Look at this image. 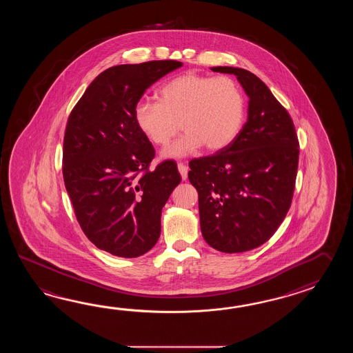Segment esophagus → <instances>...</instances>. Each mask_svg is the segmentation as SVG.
Wrapping results in <instances>:
<instances>
[{"mask_svg":"<svg viewBox=\"0 0 353 353\" xmlns=\"http://www.w3.org/2000/svg\"><path fill=\"white\" fill-rule=\"evenodd\" d=\"M178 170H179L180 175H181V179L187 180L188 178V166L185 164H183V163H179L178 164Z\"/></svg>","mask_w":353,"mask_h":353,"instance_id":"esophagus-1","label":"esophagus"}]
</instances>
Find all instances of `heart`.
<instances>
[{
  "mask_svg": "<svg viewBox=\"0 0 353 353\" xmlns=\"http://www.w3.org/2000/svg\"><path fill=\"white\" fill-rule=\"evenodd\" d=\"M245 111L242 90L231 78L187 73L165 83L159 101H139L134 119L140 132L160 146H165L181 125L185 134L161 151L163 158L179 159L203 145L208 151L227 148L240 134Z\"/></svg>",
  "mask_w": 353,
  "mask_h": 353,
  "instance_id": "heart-1",
  "label": "heart"
}]
</instances>
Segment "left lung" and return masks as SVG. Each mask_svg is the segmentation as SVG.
<instances>
[{
    "instance_id": "left-lung-1",
    "label": "left lung",
    "mask_w": 353,
    "mask_h": 353,
    "mask_svg": "<svg viewBox=\"0 0 353 353\" xmlns=\"http://www.w3.org/2000/svg\"><path fill=\"white\" fill-rule=\"evenodd\" d=\"M234 74L248 97V121L227 148L189 163L203 237L225 254L259 248L278 230L293 199L299 141L293 120L268 85L246 69Z\"/></svg>"
}]
</instances>
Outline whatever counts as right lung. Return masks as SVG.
<instances>
[{
  "mask_svg": "<svg viewBox=\"0 0 353 353\" xmlns=\"http://www.w3.org/2000/svg\"><path fill=\"white\" fill-rule=\"evenodd\" d=\"M181 65L154 60L108 68L69 114L64 184L83 232L111 255L139 257L155 246L161 210L181 180L173 160L149 170L155 150L134 119L145 90Z\"/></svg>",
  "mask_w": 353,
  "mask_h": 353,
  "instance_id": "1",
  "label": "right lung"
}]
</instances>
